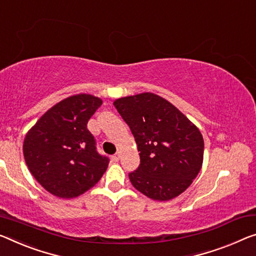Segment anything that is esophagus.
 Instances as JSON below:
<instances>
[{
    "mask_svg": "<svg viewBox=\"0 0 256 256\" xmlns=\"http://www.w3.org/2000/svg\"><path fill=\"white\" fill-rule=\"evenodd\" d=\"M119 159H120V154H119V153H116V154L112 156V160L114 161V162H118V161H119Z\"/></svg>",
    "mask_w": 256,
    "mask_h": 256,
    "instance_id": "obj_1",
    "label": "esophagus"
}]
</instances>
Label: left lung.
<instances>
[{
  "label": "left lung",
  "instance_id": "obj_1",
  "mask_svg": "<svg viewBox=\"0 0 256 256\" xmlns=\"http://www.w3.org/2000/svg\"><path fill=\"white\" fill-rule=\"evenodd\" d=\"M114 106L129 126L140 164L129 172L134 188L153 200L175 198L202 169L199 129L164 98L151 92L119 98Z\"/></svg>",
  "mask_w": 256,
  "mask_h": 256
}]
</instances>
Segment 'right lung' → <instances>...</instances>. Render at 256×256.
<instances>
[{
  "mask_svg": "<svg viewBox=\"0 0 256 256\" xmlns=\"http://www.w3.org/2000/svg\"><path fill=\"white\" fill-rule=\"evenodd\" d=\"M87 94L70 96L43 114L24 140V156L41 186L60 198H74L102 178L110 159L98 153L87 124L102 105Z\"/></svg>",
  "mask_w": 256,
  "mask_h": 256,
  "instance_id": "obj_1",
  "label": "right lung"
}]
</instances>
